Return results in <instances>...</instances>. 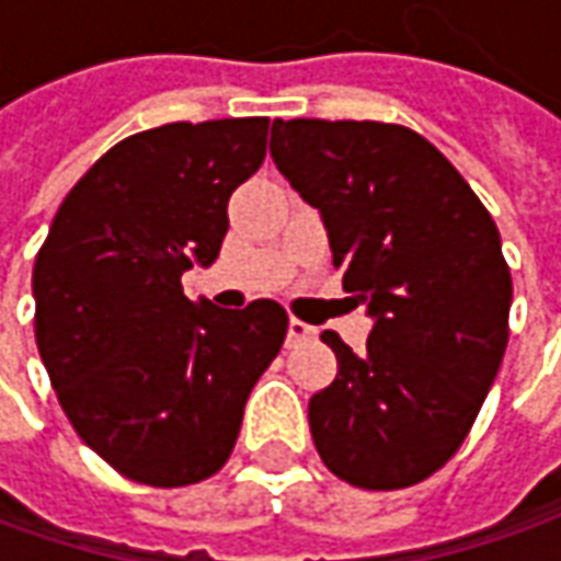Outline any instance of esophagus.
<instances>
[{
	"instance_id": "34e87169",
	"label": "esophagus",
	"mask_w": 561,
	"mask_h": 561,
	"mask_svg": "<svg viewBox=\"0 0 561 561\" xmlns=\"http://www.w3.org/2000/svg\"><path fill=\"white\" fill-rule=\"evenodd\" d=\"M309 340H314V328H309V324H302V321L293 318L290 324H287V346H302V343H309Z\"/></svg>"
}]
</instances>
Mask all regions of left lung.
Wrapping results in <instances>:
<instances>
[{
  "instance_id": "1",
  "label": "left lung",
  "mask_w": 561,
  "mask_h": 561,
  "mask_svg": "<svg viewBox=\"0 0 561 561\" xmlns=\"http://www.w3.org/2000/svg\"><path fill=\"white\" fill-rule=\"evenodd\" d=\"M271 159L318 208L343 290L375 321L365 353L334 331L336 377L309 399L321 462L362 490H402L456 456L508 343L512 274L465 178L409 127L293 118Z\"/></svg>"
}]
</instances>
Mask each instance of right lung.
<instances>
[{
	"mask_svg": "<svg viewBox=\"0 0 561 561\" xmlns=\"http://www.w3.org/2000/svg\"><path fill=\"white\" fill-rule=\"evenodd\" d=\"M268 118L162 124L112 146L65 196L33 265L36 350L80 440L124 478L186 486L227 462L287 312L190 302L227 199L265 162Z\"/></svg>",
	"mask_w": 561,
	"mask_h": 561,
	"instance_id": "1",
	"label": "right lung"
}]
</instances>
